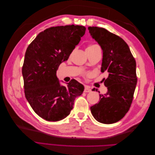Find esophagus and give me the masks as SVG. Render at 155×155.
Returning <instances> with one entry per match:
<instances>
[{
	"label": "esophagus",
	"mask_w": 155,
	"mask_h": 155,
	"mask_svg": "<svg viewBox=\"0 0 155 155\" xmlns=\"http://www.w3.org/2000/svg\"><path fill=\"white\" fill-rule=\"evenodd\" d=\"M84 92H91V89L88 86H85V90H84Z\"/></svg>",
	"instance_id": "obj_1"
}]
</instances>
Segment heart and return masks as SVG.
<instances>
[{"label":"heart","instance_id":"obj_1","mask_svg":"<svg viewBox=\"0 0 155 155\" xmlns=\"http://www.w3.org/2000/svg\"><path fill=\"white\" fill-rule=\"evenodd\" d=\"M97 45H95V44H92V45H89L88 47H87V48H94V47H97Z\"/></svg>","mask_w":155,"mask_h":155}]
</instances>
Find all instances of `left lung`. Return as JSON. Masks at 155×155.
Returning a JSON list of instances; mask_svg holds the SVG:
<instances>
[{"instance_id":"1","label":"left lung","mask_w":155,"mask_h":155,"mask_svg":"<svg viewBox=\"0 0 155 155\" xmlns=\"http://www.w3.org/2000/svg\"><path fill=\"white\" fill-rule=\"evenodd\" d=\"M88 29L103 50L101 71L109 74L104 82L108 91L100 94L99 102L91 107V113L100 123L114 124L124 118L132 104L137 83L136 61L121 37L103 28Z\"/></svg>"}]
</instances>
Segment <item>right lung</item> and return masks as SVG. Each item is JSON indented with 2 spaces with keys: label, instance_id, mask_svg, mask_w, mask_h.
Masks as SVG:
<instances>
[{
  "label": "right lung",
  "instance_id": "obj_1",
  "mask_svg": "<svg viewBox=\"0 0 155 155\" xmlns=\"http://www.w3.org/2000/svg\"><path fill=\"white\" fill-rule=\"evenodd\" d=\"M83 26H60L46 29L27 48L22 73L26 100L35 113L49 121L66 118L84 86L72 79L65 87L56 72L85 35Z\"/></svg>",
  "mask_w": 155,
  "mask_h": 155
}]
</instances>
